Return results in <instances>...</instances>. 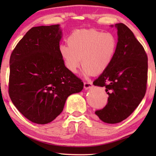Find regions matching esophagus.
Listing matches in <instances>:
<instances>
[{
    "label": "esophagus",
    "instance_id": "1",
    "mask_svg": "<svg viewBox=\"0 0 156 156\" xmlns=\"http://www.w3.org/2000/svg\"><path fill=\"white\" fill-rule=\"evenodd\" d=\"M84 89H90L92 87V83L90 82H84Z\"/></svg>",
    "mask_w": 156,
    "mask_h": 156
}]
</instances>
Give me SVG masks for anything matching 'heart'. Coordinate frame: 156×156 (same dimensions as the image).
<instances>
[{
  "label": "heart",
  "mask_w": 156,
  "mask_h": 156,
  "mask_svg": "<svg viewBox=\"0 0 156 156\" xmlns=\"http://www.w3.org/2000/svg\"><path fill=\"white\" fill-rule=\"evenodd\" d=\"M59 51L67 69L75 72L81 62L84 75L101 74L112 64L116 55L117 38L110 32L76 30Z\"/></svg>",
  "instance_id": "b5f03b06"
}]
</instances>
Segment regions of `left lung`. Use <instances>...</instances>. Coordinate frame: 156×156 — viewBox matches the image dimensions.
<instances>
[{
  "instance_id": "8db88e82",
  "label": "left lung",
  "mask_w": 156,
  "mask_h": 156,
  "mask_svg": "<svg viewBox=\"0 0 156 156\" xmlns=\"http://www.w3.org/2000/svg\"><path fill=\"white\" fill-rule=\"evenodd\" d=\"M118 43L112 62L93 84L104 87L107 104L95 114L104 122L117 123L128 118L144 97L148 80V57L132 31L116 24Z\"/></svg>"
}]
</instances>
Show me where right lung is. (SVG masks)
Segmentation results:
<instances>
[{"instance_id":"obj_1","label":"right lung","mask_w":156,"mask_h":156,"mask_svg":"<svg viewBox=\"0 0 156 156\" xmlns=\"http://www.w3.org/2000/svg\"><path fill=\"white\" fill-rule=\"evenodd\" d=\"M61 37L59 25L33 27L10 55V98L25 118L37 124L54 120L67 97L84 87L65 67L59 51Z\"/></svg>"}]
</instances>
